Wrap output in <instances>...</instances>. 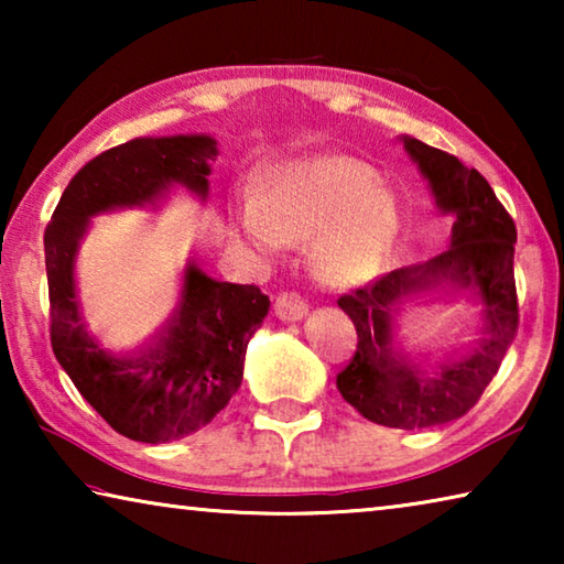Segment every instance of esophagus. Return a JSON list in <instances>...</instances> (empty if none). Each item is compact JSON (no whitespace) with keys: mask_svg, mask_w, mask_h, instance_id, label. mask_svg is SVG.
I'll return each mask as SVG.
<instances>
[{"mask_svg":"<svg viewBox=\"0 0 564 564\" xmlns=\"http://www.w3.org/2000/svg\"><path fill=\"white\" fill-rule=\"evenodd\" d=\"M305 313H308V303L299 293H281L275 299V316L281 321H301Z\"/></svg>","mask_w":564,"mask_h":564,"instance_id":"1","label":"esophagus"}]
</instances>
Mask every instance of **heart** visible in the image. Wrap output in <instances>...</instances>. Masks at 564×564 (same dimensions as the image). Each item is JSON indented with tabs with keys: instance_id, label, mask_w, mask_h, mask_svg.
<instances>
[{
	"instance_id": "obj_1",
	"label": "heart",
	"mask_w": 564,
	"mask_h": 564,
	"mask_svg": "<svg viewBox=\"0 0 564 564\" xmlns=\"http://www.w3.org/2000/svg\"><path fill=\"white\" fill-rule=\"evenodd\" d=\"M236 226L265 256L313 238L311 259L321 279L358 285L373 279L393 251L400 208L370 166L348 156H313L271 169L261 196L238 202Z\"/></svg>"
}]
</instances>
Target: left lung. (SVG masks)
<instances>
[{"instance_id":"obj_1","label":"left lung","mask_w":564,"mask_h":564,"mask_svg":"<svg viewBox=\"0 0 564 564\" xmlns=\"http://www.w3.org/2000/svg\"><path fill=\"white\" fill-rule=\"evenodd\" d=\"M403 147L431 184L437 208L453 216L451 246L431 261L403 265L340 295L358 348L336 386L370 423L420 431L463 417L514 340L518 231L480 171L417 139L403 137ZM431 290L466 299V333L447 349L420 347L406 328L412 305Z\"/></svg>"}]
</instances>
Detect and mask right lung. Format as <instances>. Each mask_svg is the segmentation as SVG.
<instances>
[{"label": "right lung", "instance_id": "right-lung-1", "mask_svg": "<svg viewBox=\"0 0 564 564\" xmlns=\"http://www.w3.org/2000/svg\"><path fill=\"white\" fill-rule=\"evenodd\" d=\"M216 154V141L204 133L133 139L104 151L69 181L44 234L54 356L113 431L139 443L178 441L221 413L241 386L246 346L271 301L259 285L216 281L188 263L164 326L119 350L84 318L76 253L89 218L101 212L154 204L171 184L206 198Z\"/></svg>", "mask_w": 564, "mask_h": 564}]
</instances>
